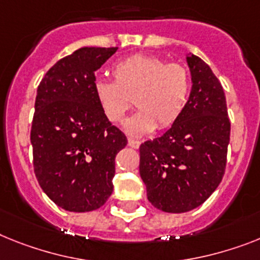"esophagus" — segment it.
Returning <instances> with one entry per match:
<instances>
[{"label": "esophagus", "mask_w": 260, "mask_h": 260, "mask_svg": "<svg viewBox=\"0 0 260 260\" xmlns=\"http://www.w3.org/2000/svg\"><path fill=\"white\" fill-rule=\"evenodd\" d=\"M128 145L135 148V149H137V148L140 147V141L135 140V139H128Z\"/></svg>", "instance_id": "esophagus-1"}]
</instances>
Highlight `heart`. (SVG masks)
<instances>
[{
    "label": "heart",
    "mask_w": 260,
    "mask_h": 260,
    "mask_svg": "<svg viewBox=\"0 0 260 260\" xmlns=\"http://www.w3.org/2000/svg\"><path fill=\"white\" fill-rule=\"evenodd\" d=\"M113 82L99 80L95 96L108 121L123 124L134 106L139 111L126 124L132 135L167 129L182 116L190 92V75L180 63L135 54L112 67Z\"/></svg>",
    "instance_id": "b5f03b06"
}]
</instances>
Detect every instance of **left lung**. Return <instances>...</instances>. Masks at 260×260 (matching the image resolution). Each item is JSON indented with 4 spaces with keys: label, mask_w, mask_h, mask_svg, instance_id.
I'll return each mask as SVG.
<instances>
[{
    "label": "left lung",
    "mask_w": 260,
    "mask_h": 260,
    "mask_svg": "<svg viewBox=\"0 0 260 260\" xmlns=\"http://www.w3.org/2000/svg\"><path fill=\"white\" fill-rule=\"evenodd\" d=\"M187 55L193 87L182 116L162 136L140 145L148 200L167 213L204 204L221 184L228 162L230 120L223 88L204 60Z\"/></svg>",
    "instance_id": "1"
}]
</instances>
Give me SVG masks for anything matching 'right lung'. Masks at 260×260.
<instances>
[{"instance_id": "1", "label": "right lung", "mask_w": 260, "mask_h": 260, "mask_svg": "<svg viewBox=\"0 0 260 260\" xmlns=\"http://www.w3.org/2000/svg\"><path fill=\"white\" fill-rule=\"evenodd\" d=\"M116 50H76L58 60L37 89L30 132L34 173L64 210H96L112 194L115 157L128 141L100 110L95 71Z\"/></svg>"}]
</instances>
